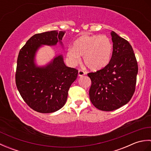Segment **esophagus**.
Segmentation results:
<instances>
[{
  "instance_id": "esophagus-1",
  "label": "esophagus",
  "mask_w": 151,
  "mask_h": 151,
  "mask_svg": "<svg viewBox=\"0 0 151 151\" xmlns=\"http://www.w3.org/2000/svg\"><path fill=\"white\" fill-rule=\"evenodd\" d=\"M85 72L84 71V70H82V69H79L78 70V76H84L85 75Z\"/></svg>"
}]
</instances>
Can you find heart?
<instances>
[{
	"label": "heart",
	"instance_id": "heart-1",
	"mask_svg": "<svg viewBox=\"0 0 151 151\" xmlns=\"http://www.w3.org/2000/svg\"><path fill=\"white\" fill-rule=\"evenodd\" d=\"M113 43L106 36H83L74 43L67 52L70 63H78L83 56L85 65L91 70H99L110 63L113 53Z\"/></svg>",
	"mask_w": 151,
	"mask_h": 151
}]
</instances>
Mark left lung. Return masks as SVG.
<instances>
[{
	"label": "left lung",
	"mask_w": 151,
	"mask_h": 151,
	"mask_svg": "<svg viewBox=\"0 0 151 151\" xmlns=\"http://www.w3.org/2000/svg\"><path fill=\"white\" fill-rule=\"evenodd\" d=\"M113 53L103 69L88 74L91 81V103L102 111H113L130 101L136 89L138 66L129 41L112 31Z\"/></svg>",
	"instance_id": "8db88e82"
}]
</instances>
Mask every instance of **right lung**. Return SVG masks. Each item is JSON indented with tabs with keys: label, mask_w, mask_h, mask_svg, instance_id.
I'll return each mask as SVG.
<instances>
[{
	"label": "right lung",
	"mask_w": 151,
	"mask_h": 151,
	"mask_svg": "<svg viewBox=\"0 0 151 151\" xmlns=\"http://www.w3.org/2000/svg\"><path fill=\"white\" fill-rule=\"evenodd\" d=\"M65 32L52 30L36 34L27 41L19 51L15 83L24 101L40 113H52L65 104L68 91L77 78L78 70L67 67L62 55H59L47 66L37 67L35 54L41 45L62 44Z\"/></svg>",
	"instance_id": "right-lung-1"
}]
</instances>
